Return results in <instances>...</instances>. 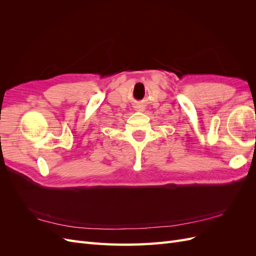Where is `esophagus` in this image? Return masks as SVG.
Segmentation results:
<instances>
[{"mask_svg":"<svg viewBox=\"0 0 256 256\" xmlns=\"http://www.w3.org/2000/svg\"><path fill=\"white\" fill-rule=\"evenodd\" d=\"M134 108H136V111H138V112H143L144 111V106L141 104H136Z\"/></svg>","mask_w":256,"mask_h":256,"instance_id":"esophagus-1","label":"esophagus"}]
</instances>
